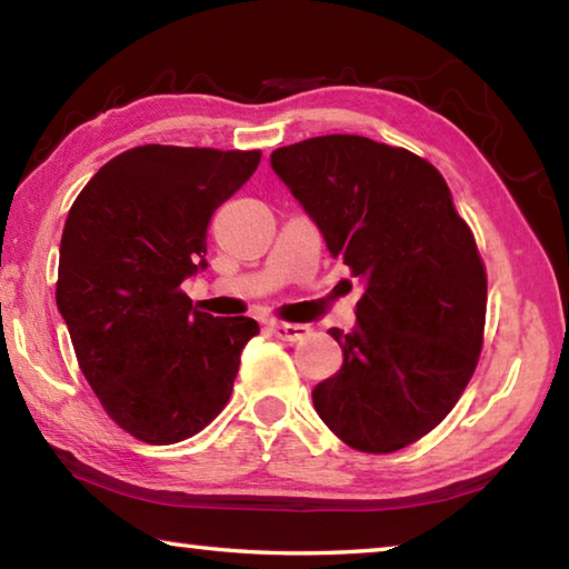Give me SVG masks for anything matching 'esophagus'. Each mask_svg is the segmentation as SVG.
<instances>
[{
  "mask_svg": "<svg viewBox=\"0 0 569 569\" xmlns=\"http://www.w3.org/2000/svg\"><path fill=\"white\" fill-rule=\"evenodd\" d=\"M269 330H272L274 338L287 340V342H297L302 340L305 335H310V328H307V325H290V322H272L269 325Z\"/></svg>",
  "mask_w": 569,
  "mask_h": 569,
  "instance_id": "1",
  "label": "esophagus"
}]
</instances>
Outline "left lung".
<instances>
[{
  "instance_id": "8db88e82",
  "label": "left lung",
  "mask_w": 569,
  "mask_h": 569,
  "mask_svg": "<svg viewBox=\"0 0 569 569\" xmlns=\"http://www.w3.org/2000/svg\"><path fill=\"white\" fill-rule=\"evenodd\" d=\"M269 163L366 284L356 330H330L342 368L315 386V411L352 449H403L449 416L479 362L487 272L471 229L443 176L406 148L320 136Z\"/></svg>"
}]
</instances>
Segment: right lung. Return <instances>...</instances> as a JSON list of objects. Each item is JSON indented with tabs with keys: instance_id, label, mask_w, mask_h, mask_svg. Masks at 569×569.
<instances>
[{
	"instance_id": "right-lung-1",
	"label": "right lung",
	"mask_w": 569,
	"mask_h": 569,
	"mask_svg": "<svg viewBox=\"0 0 569 569\" xmlns=\"http://www.w3.org/2000/svg\"><path fill=\"white\" fill-rule=\"evenodd\" d=\"M259 151L138 146L92 176L60 241L58 310L82 376L113 421L166 446L227 406L251 318L193 310L181 282L207 269V227L257 171Z\"/></svg>"
}]
</instances>
